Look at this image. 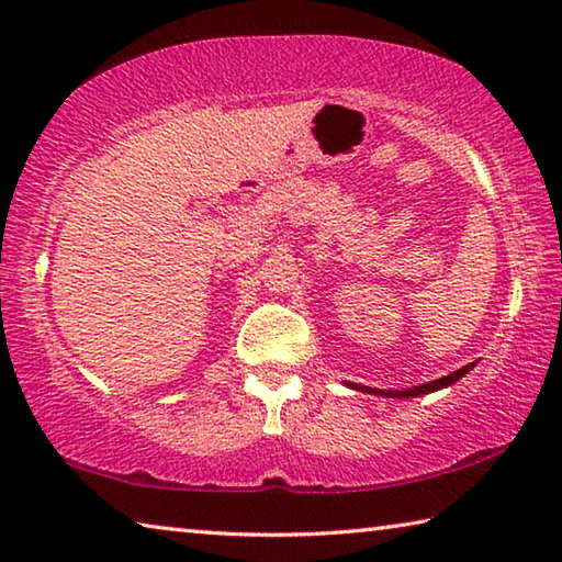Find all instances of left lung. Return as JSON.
<instances>
[{
	"mask_svg": "<svg viewBox=\"0 0 562 562\" xmlns=\"http://www.w3.org/2000/svg\"><path fill=\"white\" fill-rule=\"evenodd\" d=\"M475 364L471 361V364H465L461 369H456V372H451L449 376H441L436 379V382H429V384H422V386H414V389H404V392H382V389H372V386H357V384H349L351 389H359V392H367V394H382V396H396V398H404V396H418V394H429V392H436V389H443V386H451L453 382H459L461 376H465L471 372Z\"/></svg>",
	"mask_w": 562,
	"mask_h": 562,
	"instance_id": "8db88e82",
	"label": "left lung"
}]
</instances>
